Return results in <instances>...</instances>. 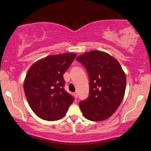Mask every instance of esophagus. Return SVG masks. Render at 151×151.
Returning a JSON list of instances; mask_svg holds the SVG:
<instances>
[{
	"instance_id": "esophagus-1",
	"label": "esophagus",
	"mask_w": 151,
	"mask_h": 151,
	"mask_svg": "<svg viewBox=\"0 0 151 151\" xmlns=\"http://www.w3.org/2000/svg\"><path fill=\"white\" fill-rule=\"evenodd\" d=\"M73 95H74V97H76V99H77L78 97V94L77 92H75V93H73Z\"/></svg>"
}]
</instances>
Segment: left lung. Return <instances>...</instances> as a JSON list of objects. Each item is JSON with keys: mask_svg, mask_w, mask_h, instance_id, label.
I'll list each match as a JSON object with an SVG mask.
<instances>
[{"mask_svg": "<svg viewBox=\"0 0 151 151\" xmlns=\"http://www.w3.org/2000/svg\"><path fill=\"white\" fill-rule=\"evenodd\" d=\"M88 72L89 94L79 106L86 119L99 122L110 118L123 101L126 76L119 63L106 52L93 50L76 58Z\"/></svg>", "mask_w": 151, "mask_h": 151, "instance_id": "1", "label": "left lung"}]
</instances>
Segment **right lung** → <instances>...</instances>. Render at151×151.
Masks as SVG:
<instances>
[{
    "label": "right lung",
    "instance_id": "right-lung-1",
    "mask_svg": "<svg viewBox=\"0 0 151 151\" xmlns=\"http://www.w3.org/2000/svg\"><path fill=\"white\" fill-rule=\"evenodd\" d=\"M76 56L73 53L47 56L28 69L24 90L30 107L41 119H61L73 102V96L65 90L63 74Z\"/></svg>",
    "mask_w": 151,
    "mask_h": 151
}]
</instances>
